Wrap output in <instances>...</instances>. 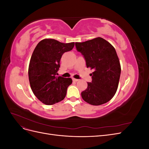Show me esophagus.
<instances>
[{"mask_svg":"<svg viewBox=\"0 0 149 149\" xmlns=\"http://www.w3.org/2000/svg\"><path fill=\"white\" fill-rule=\"evenodd\" d=\"M73 81L76 82V81H78L79 79H75V78H73Z\"/></svg>","mask_w":149,"mask_h":149,"instance_id":"esophagus-1","label":"esophagus"}]
</instances>
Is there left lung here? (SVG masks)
<instances>
[{
	"mask_svg": "<svg viewBox=\"0 0 149 149\" xmlns=\"http://www.w3.org/2000/svg\"><path fill=\"white\" fill-rule=\"evenodd\" d=\"M87 68L93 69L92 81L81 93L83 100L93 106L103 104L114 97L118 88L121 68L116 49L102 38L75 43Z\"/></svg>",
	"mask_w": 149,
	"mask_h": 149,
	"instance_id": "left-lung-1",
	"label": "left lung"
}]
</instances>
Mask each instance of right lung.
Instances as JSON below:
<instances>
[{
    "mask_svg": "<svg viewBox=\"0 0 149 149\" xmlns=\"http://www.w3.org/2000/svg\"><path fill=\"white\" fill-rule=\"evenodd\" d=\"M74 46V42L64 43L46 38L35 47L29 66V81L35 96L45 104H54L65 97L72 79L56 74L63 54Z\"/></svg>",
    "mask_w": 149,
    "mask_h": 149,
    "instance_id": "1",
    "label": "right lung"
}]
</instances>
